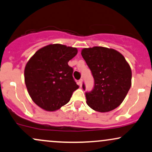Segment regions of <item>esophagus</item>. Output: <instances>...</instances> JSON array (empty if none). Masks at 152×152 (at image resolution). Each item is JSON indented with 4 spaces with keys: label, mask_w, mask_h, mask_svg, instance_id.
<instances>
[{
    "label": "esophagus",
    "mask_w": 152,
    "mask_h": 152,
    "mask_svg": "<svg viewBox=\"0 0 152 152\" xmlns=\"http://www.w3.org/2000/svg\"><path fill=\"white\" fill-rule=\"evenodd\" d=\"M78 83H79L80 87H82V80L80 79V80H79V82H78Z\"/></svg>",
    "instance_id": "obj_1"
}]
</instances>
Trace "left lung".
Returning <instances> with one entry per match:
<instances>
[{"label": "left lung", "mask_w": 152, "mask_h": 152, "mask_svg": "<svg viewBox=\"0 0 152 152\" xmlns=\"http://www.w3.org/2000/svg\"><path fill=\"white\" fill-rule=\"evenodd\" d=\"M81 54L94 79L93 90L85 94L87 105L101 113L115 109L132 85L129 63L118 50L102 46L85 48ZM82 87L85 89V85Z\"/></svg>", "instance_id": "obj_1"}]
</instances>
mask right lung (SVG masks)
Instances as JSON below:
<instances>
[{"mask_svg":"<svg viewBox=\"0 0 152 152\" xmlns=\"http://www.w3.org/2000/svg\"><path fill=\"white\" fill-rule=\"evenodd\" d=\"M77 53V48L60 44L39 49L24 67V82L31 99L41 108L55 111L70 100L79 88L72 77L68 62Z\"/></svg>","mask_w":152,"mask_h":152,"instance_id":"right-lung-1","label":"right lung"}]
</instances>
